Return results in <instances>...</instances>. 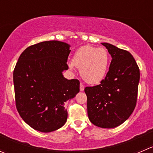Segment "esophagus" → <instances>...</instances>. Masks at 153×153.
Segmentation results:
<instances>
[{
    "label": "esophagus",
    "instance_id": "obj_1",
    "mask_svg": "<svg viewBox=\"0 0 153 153\" xmlns=\"http://www.w3.org/2000/svg\"><path fill=\"white\" fill-rule=\"evenodd\" d=\"M84 84H83L82 83H81V84H80V90H81V91H84Z\"/></svg>",
    "mask_w": 153,
    "mask_h": 153
}]
</instances>
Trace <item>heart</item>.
<instances>
[{"instance_id": "obj_1", "label": "heart", "mask_w": 153, "mask_h": 153, "mask_svg": "<svg viewBox=\"0 0 153 153\" xmlns=\"http://www.w3.org/2000/svg\"><path fill=\"white\" fill-rule=\"evenodd\" d=\"M110 65L109 54L105 48L84 45L74 54L72 62L69 63L71 69H80L81 78L90 84H99L108 74Z\"/></svg>"}]
</instances>
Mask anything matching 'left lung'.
<instances>
[{
    "instance_id": "obj_1",
    "label": "left lung",
    "mask_w": 153,
    "mask_h": 153,
    "mask_svg": "<svg viewBox=\"0 0 153 153\" xmlns=\"http://www.w3.org/2000/svg\"><path fill=\"white\" fill-rule=\"evenodd\" d=\"M112 60L106 77L99 85L84 89L87 114L93 125L105 128L119 126L128 119L136 106L140 70L128 51L102 42Z\"/></svg>"
}]
</instances>
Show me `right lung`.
Returning <instances> with one entry per match:
<instances>
[{"instance_id":"add662e5","label":"right lung","mask_w":153,"mask_h":153,"mask_svg":"<svg viewBox=\"0 0 153 153\" xmlns=\"http://www.w3.org/2000/svg\"><path fill=\"white\" fill-rule=\"evenodd\" d=\"M70 45L52 40L27 48L19 57L13 72L17 111L31 128L51 132L67 120L64 104L80 91L77 79L68 80L63 72Z\"/></svg>"}]
</instances>
